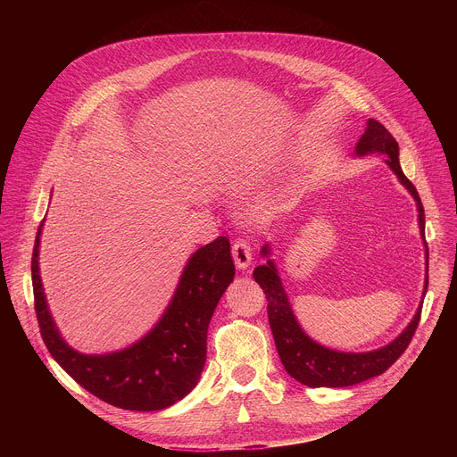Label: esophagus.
<instances>
[{
	"mask_svg": "<svg viewBox=\"0 0 457 457\" xmlns=\"http://www.w3.org/2000/svg\"><path fill=\"white\" fill-rule=\"evenodd\" d=\"M233 258H235V266L238 270H247L253 258V245L245 238H237L233 242Z\"/></svg>",
	"mask_w": 457,
	"mask_h": 457,
	"instance_id": "34e87169",
	"label": "esophagus"
}]
</instances>
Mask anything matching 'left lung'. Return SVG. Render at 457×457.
<instances>
[{"label": "left lung", "instance_id": "obj_1", "mask_svg": "<svg viewBox=\"0 0 457 457\" xmlns=\"http://www.w3.org/2000/svg\"><path fill=\"white\" fill-rule=\"evenodd\" d=\"M383 154L386 155V164L390 166L402 184L411 191L412 197L416 199L418 212H420V228L421 237H425V210L421 204V199L418 195L416 186L405 177L402 166H400V148L396 139L388 129L378 122L376 119H369L365 134L356 145L358 155L367 154ZM427 244V242H425ZM262 254L268 256L270 249L264 245ZM428 254V249H427ZM253 278L256 284L264 289L268 298V318L273 331V338L277 344L278 356L287 370L289 376H293L296 381L307 385V386H351L356 383H361L369 378L383 374L390 365H393L409 347L418 323L421 318V305L416 311L409 328L388 345L370 351V353H338L331 351L328 347H321L320 344L312 342L302 329L293 314V309L289 305L287 295L282 287L280 277L277 273L275 264L268 260L266 266H258L253 273ZM428 287V278L425 280V291Z\"/></svg>", "mask_w": 457, "mask_h": 457}]
</instances>
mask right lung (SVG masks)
<instances>
[{"label":"right lung","mask_w":457,"mask_h":457,"mask_svg":"<svg viewBox=\"0 0 457 457\" xmlns=\"http://www.w3.org/2000/svg\"><path fill=\"white\" fill-rule=\"evenodd\" d=\"M41 226L32 251L34 309L54 360L90 395L124 411H161L189 395L206 363L210 320L235 277L229 240L219 237L189 258L171 303L143 340L119 353L87 356L62 342L48 312L37 262Z\"/></svg>","instance_id":"obj_1"}]
</instances>
